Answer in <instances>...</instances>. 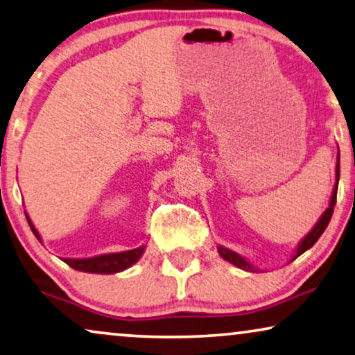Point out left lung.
Masks as SVG:
<instances>
[{"instance_id":"1","label":"left lung","mask_w":355,"mask_h":355,"mask_svg":"<svg viewBox=\"0 0 355 355\" xmlns=\"http://www.w3.org/2000/svg\"><path fill=\"white\" fill-rule=\"evenodd\" d=\"M336 178L339 180V159H338V164H336ZM336 193H338V182H336V184H334L331 201H329V207L327 209L325 212H323L322 218H320V220H318L317 225L313 227L312 232L309 233L307 236L302 239L301 244H299L297 252H296V257L301 256L302 252H306L309 248H312L313 244L317 243V239L322 236V233L325 232V228L328 227L329 220H331V216H333V211H334V204H336ZM218 252H220V256H222L223 259H225V261L232 262L233 266L243 268V270H251V266H249V263H248L246 261H244V259H243L241 256H238V254L228 251V249H225V248H218ZM296 257H294V259H296Z\"/></svg>"}]
</instances>
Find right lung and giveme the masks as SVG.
<instances>
[{"label": "right lung", "mask_w": 355, "mask_h": 355, "mask_svg": "<svg viewBox=\"0 0 355 355\" xmlns=\"http://www.w3.org/2000/svg\"><path fill=\"white\" fill-rule=\"evenodd\" d=\"M27 222L35 236L40 239V234L27 217ZM144 248H137L132 251L125 252H117V254H104V256L92 257V259H62L67 266L80 272H88V273H116L121 270H125L132 263H135L141 257Z\"/></svg>", "instance_id": "right-lung-1"}]
</instances>
